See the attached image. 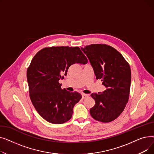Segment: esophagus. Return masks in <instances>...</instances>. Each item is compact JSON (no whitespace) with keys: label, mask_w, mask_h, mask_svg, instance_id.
<instances>
[{"label":"esophagus","mask_w":154,"mask_h":154,"mask_svg":"<svg viewBox=\"0 0 154 154\" xmlns=\"http://www.w3.org/2000/svg\"><path fill=\"white\" fill-rule=\"evenodd\" d=\"M82 99H85L88 97V94H82Z\"/></svg>","instance_id":"1"}]
</instances>
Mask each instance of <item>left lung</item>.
Returning a JSON list of instances; mask_svg holds the SVG:
<instances>
[{"instance_id": "obj_1", "label": "left lung", "mask_w": 154, "mask_h": 154, "mask_svg": "<svg viewBox=\"0 0 154 154\" xmlns=\"http://www.w3.org/2000/svg\"><path fill=\"white\" fill-rule=\"evenodd\" d=\"M81 50L89 60L96 79H100L107 88L103 92L91 95L95 103L90 114L99 122H112L121 114L128 102L131 83L130 66L116 48L106 44H91Z\"/></svg>"}]
</instances>
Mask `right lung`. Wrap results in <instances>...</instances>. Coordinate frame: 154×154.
I'll return each mask as SVG.
<instances>
[{"mask_svg": "<svg viewBox=\"0 0 154 154\" xmlns=\"http://www.w3.org/2000/svg\"><path fill=\"white\" fill-rule=\"evenodd\" d=\"M88 62L78 47H51L39 51L27 70L29 96L35 110L54 124L69 120L73 108L81 99L77 92L62 89L59 80L66 75L71 65Z\"/></svg>", "mask_w": 154, "mask_h": 154, "instance_id": "obj_1", "label": "right lung"}]
</instances>
